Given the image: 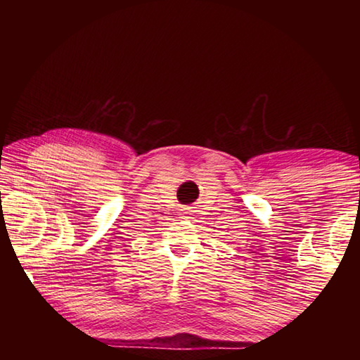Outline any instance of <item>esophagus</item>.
I'll list each match as a JSON object with an SVG mask.
<instances>
[{
	"instance_id": "obj_1",
	"label": "esophagus",
	"mask_w": 360,
	"mask_h": 360,
	"mask_svg": "<svg viewBox=\"0 0 360 360\" xmlns=\"http://www.w3.org/2000/svg\"><path fill=\"white\" fill-rule=\"evenodd\" d=\"M184 214L191 216V219H193L192 216H195V210L192 208V206H188V208H186V210H184Z\"/></svg>"
}]
</instances>
